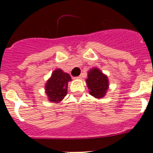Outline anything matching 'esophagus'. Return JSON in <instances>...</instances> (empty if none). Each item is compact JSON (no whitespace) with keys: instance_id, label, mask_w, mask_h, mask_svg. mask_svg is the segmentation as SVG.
Returning <instances> with one entry per match:
<instances>
[{"instance_id":"1","label":"esophagus","mask_w":153,"mask_h":153,"mask_svg":"<svg viewBox=\"0 0 153 153\" xmlns=\"http://www.w3.org/2000/svg\"><path fill=\"white\" fill-rule=\"evenodd\" d=\"M82 78H83V75H79V76H76V79H82Z\"/></svg>"}]
</instances>
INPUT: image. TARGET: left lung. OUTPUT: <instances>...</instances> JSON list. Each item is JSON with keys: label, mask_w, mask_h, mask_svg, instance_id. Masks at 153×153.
Segmentation results:
<instances>
[{"label": "left lung", "mask_w": 153, "mask_h": 153, "mask_svg": "<svg viewBox=\"0 0 153 153\" xmlns=\"http://www.w3.org/2000/svg\"><path fill=\"white\" fill-rule=\"evenodd\" d=\"M86 82L90 95L97 99L105 97L109 88V79L98 68H92L89 71Z\"/></svg>", "instance_id": "8db88e82"}]
</instances>
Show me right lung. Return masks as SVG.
Listing matches in <instances>:
<instances>
[{"label": "right lung", "instance_id": "add662e5", "mask_svg": "<svg viewBox=\"0 0 153 153\" xmlns=\"http://www.w3.org/2000/svg\"><path fill=\"white\" fill-rule=\"evenodd\" d=\"M71 77L60 69H56L52 73L51 77L47 80L45 91L49 101L58 103L67 94L68 82Z\"/></svg>", "mask_w": 153, "mask_h": 153}]
</instances>
